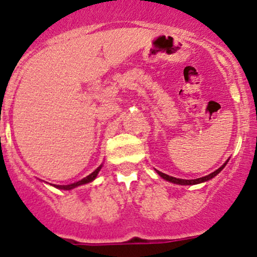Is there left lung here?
Instances as JSON below:
<instances>
[{"instance_id":"left-lung-1","label":"left lung","mask_w":257,"mask_h":257,"mask_svg":"<svg viewBox=\"0 0 257 257\" xmlns=\"http://www.w3.org/2000/svg\"><path fill=\"white\" fill-rule=\"evenodd\" d=\"M227 161H228V160H227ZM227 161H226V163H224L223 165H222L221 167H218V169L216 170V171L211 172V174H210V175H207V176H204V177H200V178H195V180H182V178H176V177H172V176H169V175L164 174V172H160V171H158V170H155V171L158 172V175H159L160 177H163L164 180L169 181V182H172V183H176V184H181V186H193V184L203 183V182H206V181L211 180V178H214L215 176L217 175V174H220V172L222 171V169H223V167L226 166Z\"/></svg>"}]
</instances>
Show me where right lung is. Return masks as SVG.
Segmentation results:
<instances>
[{"mask_svg": "<svg viewBox=\"0 0 257 257\" xmlns=\"http://www.w3.org/2000/svg\"><path fill=\"white\" fill-rule=\"evenodd\" d=\"M100 169H102V165L98 167V169L94 170V171L92 172L91 175H88L87 177L82 178L81 181H79V182H75V183H71V184H66V186H57V184H53V187H56V188H58V189H64V191H70V189L75 188V187H79V186H81V184H86V183L92 182V181H93L94 178L97 177L98 172L100 171Z\"/></svg>", "mask_w": 257, "mask_h": 257, "instance_id": "1", "label": "right lung"}]
</instances>
